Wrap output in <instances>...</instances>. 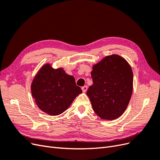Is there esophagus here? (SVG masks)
Wrapping results in <instances>:
<instances>
[{"instance_id":"34e87169","label":"esophagus","mask_w":160,"mask_h":160,"mask_svg":"<svg viewBox=\"0 0 160 160\" xmlns=\"http://www.w3.org/2000/svg\"><path fill=\"white\" fill-rule=\"evenodd\" d=\"M82 90H83V91L84 92V93H85V92H86L87 91H88V86H87V85H85V86H83V87H82Z\"/></svg>"}]
</instances>
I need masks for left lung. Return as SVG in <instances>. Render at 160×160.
Here are the masks:
<instances>
[{
	"mask_svg": "<svg viewBox=\"0 0 160 160\" xmlns=\"http://www.w3.org/2000/svg\"><path fill=\"white\" fill-rule=\"evenodd\" d=\"M93 85L87 95L101 119L118 118L126 109L133 91V72L127 61L118 55L105 57L93 65Z\"/></svg>",
	"mask_w": 160,
	"mask_h": 160,
	"instance_id": "left-lung-1",
	"label": "left lung"
}]
</instances>
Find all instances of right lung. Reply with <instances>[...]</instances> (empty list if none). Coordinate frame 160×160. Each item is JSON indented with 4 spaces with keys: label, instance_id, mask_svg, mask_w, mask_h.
<instances>
[{
    "label": "right lung",
    "instance_id": "right-lung-1",
    "mask_svg": "<svg viewBox=\"0 0 160 160\" xmlns=\"http://www.w3.org/2000/svg\"><path fill=\"white\" fill-rule=\"evenodd\" d=\"M31 88L38 107L50 115L63 113L82 93L73 77L62 68L52 69L49 64L44 65L38 71Z\"/></svg>",
    "mask_w": 160,
    "mask_h": 160
}]
</instances>
